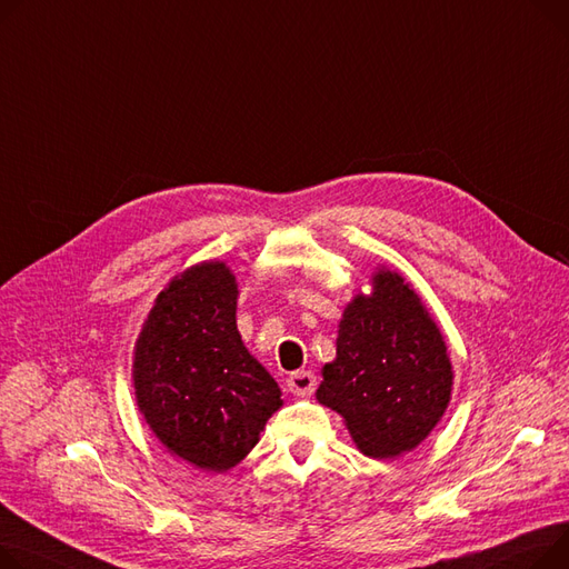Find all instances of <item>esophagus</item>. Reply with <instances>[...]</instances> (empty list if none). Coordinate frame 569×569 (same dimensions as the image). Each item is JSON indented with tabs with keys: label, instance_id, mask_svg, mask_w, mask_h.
Segmentation results:
<instances>
[{
	"label": "esophagus",
	"instance_id": "esophagus-1",
	"mask_svg": "<svg viewBox=\"0 0 569 569\" xmlns=\"http://www.w3.org/2000/svg\"><path fill=\"white\" fill-rule=\"evenodd\" d=\"M286 385H288V391L292 396L309 398V396H313V391L318 387V380H316V375L311 370H295L286 380Z\"/></svg>",
	"mask_w": 569,
	"mask_h": 569
}]
</instances>
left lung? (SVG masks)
<instances>
[{
    "label": "left lung",
    "instance_id": "1",
    "mask_svg": "<svg viewBox=\"0 0 569 569\" xmlns=\"http://www.w3.org/2000/svg\"><path fill=\"white\" fill-rule=\"evenodd\" d=\"M338 325L318 402L338 411L359 446L389 460L419 446L450 402L452 366L443 336L413 288L391 270L372 274Z\"/></svg>",
    "mask_w": 569,
    "mask_h": 569
}]
</instances>
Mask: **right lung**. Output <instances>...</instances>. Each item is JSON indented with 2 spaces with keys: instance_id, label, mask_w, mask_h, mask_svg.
<instances>
[{
  "instance_id": "add662e5",
  "label": "right lung",
  "mask_w": 569,
  "mask_h": 569,
  "mask_svg": "<svg viewBox=\"0 0 569 569\" xmlns=\"http://www.w3.org/2000/svg\"><path fill=\"white\" fill-rule=\"evenodd\" d=\"M236 309L229 264L199 262L158 295L134 348L148 428L171 456L214 473L242 462L283 405L274 377L244 348Z\"/></svg>"
}]
</instances>
